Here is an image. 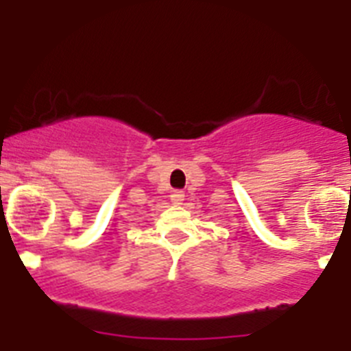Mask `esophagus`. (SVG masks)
<instances>
[{
  "mask_svg": "<svg viewBox=\"0 0 351 351\" xmlns=\"http://www.w3.org/2000/svg\"><path fill=\"white\" fill-rule=\"evenodd\" d=\"M170 202H172L173 206H181V204L184 202V193H182V191H173V193L170 195Z\"/></svg>",
  "mask_w": 351,
  "mask_h": 351,
  "instance_id": "esophagus-1",
  "label": "esophagus"
}]
</instances>
